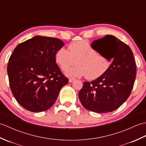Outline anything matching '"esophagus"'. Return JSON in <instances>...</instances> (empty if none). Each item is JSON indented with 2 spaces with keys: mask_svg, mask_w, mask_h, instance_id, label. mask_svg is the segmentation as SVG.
Instances as JSON below:
<instances>
[{
  "mask_svg": "<svg viewBox=\"0 0 146 146\" xmlns=\"http://www.w3.org/2000/svg\"><path fill=\"white\" fill-rule=\"evenodd\" d=\"M75 80H76V79H75V78H69V82H70V83H72V82H73L74 81H75Z\"/></svg>",
  "mask_w": 146,
  "mask_h": 146,
  "instance_id": "obj_1",
  "label": "esophagus"
}]
</instances>
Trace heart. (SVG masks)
<instances>
[{"label": "heart", "instance_id": "b5f03b06", "mask_svg": "<svg viewBox=\"0 0 146 146\" xmlns=\"http://www.w3.org/2000/svg\"><path fill=\"white\" fill-rule=\"evenodd\" d=\"M68 51L59 49L54 56L55 62L61 70L66 71L76 63L77 65L66 71L69 76H85L89 80L98 78L106 72L110 61L105 60L92 48L87 41H78L68 46Z\"/></svg>", "mask_w": 146, "mask_h": 146}]
</instances>
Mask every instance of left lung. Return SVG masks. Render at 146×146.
Returning <instances> with one entry per match:
<instances>
[{"label": "left lung", "instance_id": "8db88e82", "mask_svg": "<svg viewBox=\"0 0 146 146\" xmlns=\"http://www.w3.org/2000/svg\"><path fill=\"white\" fill-rule=\"evenodd\" d=\"M92 43L93 48L103 51L108 60L113 61L102 76L83 83L78 97L86 109L97 113L110 112L121 106L131 94L136 75L134 54L128 45L111 35Z\"/></svg>", "mask_w": 146, "mask_h": 146}]
</instances>
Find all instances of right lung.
I'll use <instances>...</instances> for the list:
<instances>
[{
    "label": "right lung",
    "mask_w": 146,
    "mask_h": 146,
    "mask_svg": "<svg viewBox=\"0 0 146 146\" xmlns=\"http://www.w3.org/2000/svg\"><path fill=\"white\" fill-rule=\"evenodd\" d=\"M64 45L58 38L36 36L14 49L7 65L9 81L15 100L25 109H49L68 83L54 60L56 52Z\"/></svg>",
    "instance_id": "obj_1"
}]
</instances>
